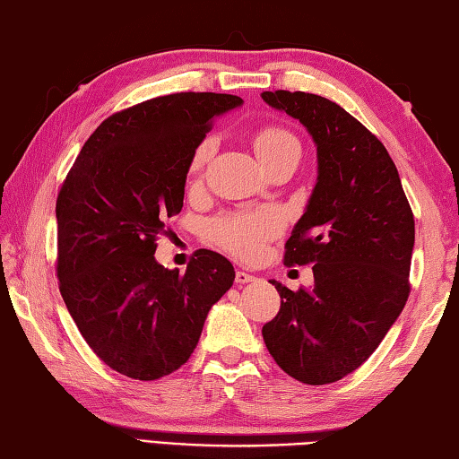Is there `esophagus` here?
Returning a JSON list of instances; mask_svg holds the SVG:
<instances>
[{
	"label": "esophagus",
	"instance_id": "34e87169",
	"mask_svg": "<svg viewBox=\"0 0 459 459\" xmlns=\"http://www.w3.org/2000/svg\"><path fill=\"white\" fill-rule=\"evenodd\" d=\"M235 281H237L238 284H248V282H255L256 276H255V274H248V273H245V271H237Z\"/></svg>",
	"mask_w": 459,
	"mask_h": 459
}]
</instances>
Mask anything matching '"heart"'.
Here are the masks:
<instances>
[{
    "label": "heart",
    "instance_id": "1",
    "mask_svg": "<svg viewBox=\"0 0 459 459\" xmlns=\"http://www.w3.org/2000/svg\"><path fill=\"white\" fill-rule=\"evenodd\" d=\"M253 147L256 157L260 159L266 169L274 165L278 159L289 155L292 151H299V141L294 134L278 127V125H264L255 131L253 134ZM214 151V141L211 137L203 139L199 145L195 147L191 157V170L199 173V170L209 163ZM282 230V217L281 212L273 209L263 211H237V212H224L214 217L209 227H206V235L219 245L227 253L235 255L238 258H255L260 255L264 242L276 237Z\"/></svg>",
    "mask_w": 459,
    "mask_h": 459
}]
</instances>
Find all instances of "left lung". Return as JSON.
Segmentation results:
<instances>
[{"label": "left lung", "instance_id": "left-lung-1", "mask_svg": "<svg viewBox=\"0 0 459 459\" xmlns=\"http://www.w3.org/2000/svg\"><path fill=\"white\" fill-rule=\"evenodd\" d=\"M299 119L318 151V181L284 245V264H314V289L281 294L263 326L268 352L294 380L332 384L362 366L410 296L414 212L380 139L326 97L264 91Z\"/></svg>", "mask_w": 459, "mask_h": 459}]
</instances>
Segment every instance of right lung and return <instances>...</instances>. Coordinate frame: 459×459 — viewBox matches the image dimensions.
Here are the masks:
<instances>
[{
  "label": "right lung",
  "instance_id": "right-lung-1",
  "mask_svg": "<svg viewBox=\"0 0 459 459\" xmlns=\"http://www.w3.org/2000/svg\"><path fill=\"white\" fill-rule=\"evenodd\" d=\"M240 103L185 91L117 111L59 188V292L89 348L127 378L151 382L178 370L235 281V268L212 250H196L185 273L152 255L165 221L183 209L195 147L217 115Z\"/></svg>",
  "mask_w": 459,
  "mask_h": 459
}]
</instances>
